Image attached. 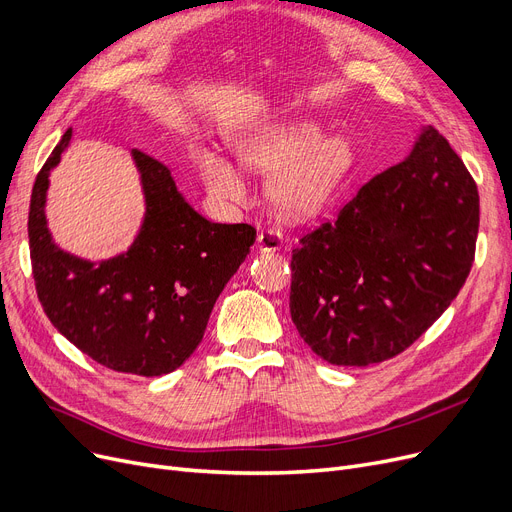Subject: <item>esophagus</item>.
<instances>
[{
    "label": "esophagus",
    "mask_w": 512,
    "mask_h": 512,
    "mask_svg": "<svg viewBox=\"0 0 512 512\" xmlns=\"http://www.w3.org/2000/svg\"><path fill=\"white\" fill-rule=\"evenodd\" d=\"M256 248L260 252H279L283 248V235L277 229H266L258 233Z\"/></svg>",
    "instance_id": "34e87169"
}]
</instances>
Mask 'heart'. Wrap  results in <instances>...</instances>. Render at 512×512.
Returning a JSON list of instances; mask_svg holds the SVG:
<instances>
[{
	"label": "heart",
	"instance_id": "1",
	"mask_svg": "<svg viewBox=\"0 0 512 512\" xmlns=\"http://www.w3.org/2000/svg\"><path fill=\"white\" fill-rule=\"evenodd\" d=\"M233 156L252 173H275L269 183L273 206L285 218L300 221L319 212L331 198L354 162V148L346 135L321 137L319 127L296 120L235 139ZM196 162L212 198L239 202L246 196L243 177L225 156L200 150Z\"/></svg>",
	"mask_w": 512,
	"mask_h": 512
}]
</instances>
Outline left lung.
<instances>
[{
    "label": "left lung",
    "instance_id": "8db88e82",
    "mask_svg": "<svg viewBox=\"0 0 512 512\" xmlns=\"http://www.w3.org/2000/svg\"><path fill=\"white\" fill-rule=\"evenodd\" d=\"M477 231V185L450 143L425 127L406 160L300 239L291 256V321L310 350L337 367L394 358L458 296Z\"/></svg>",
    "mask_w": 512,
    "mask_h": 512
}]
</instances>
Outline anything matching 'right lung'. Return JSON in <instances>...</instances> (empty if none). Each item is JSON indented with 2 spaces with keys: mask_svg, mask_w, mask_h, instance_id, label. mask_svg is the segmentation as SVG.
<instances>
[{
  "mask_svg": "<svg viewBox=\"0 0 512 512\" xmlns=\"http://www.w3.org/2000/svg\"><path fill=\"white\" fill-rule=\"evenodd\" d=\"M72 129L33 185L29 246L39 302L52 325L104 367L141 377L179 369L202 342L216 298L256 241L252 225H221L193 210L170 170L131 150L145 216L131 248L102 262L60 250L45 218L50 173Z\"/></svg>",
  "mask_w": 512,
  "mask_h": 512,
  "instance_id": "right-lung-1",
  "label": "right lung"
}]
</instances>
